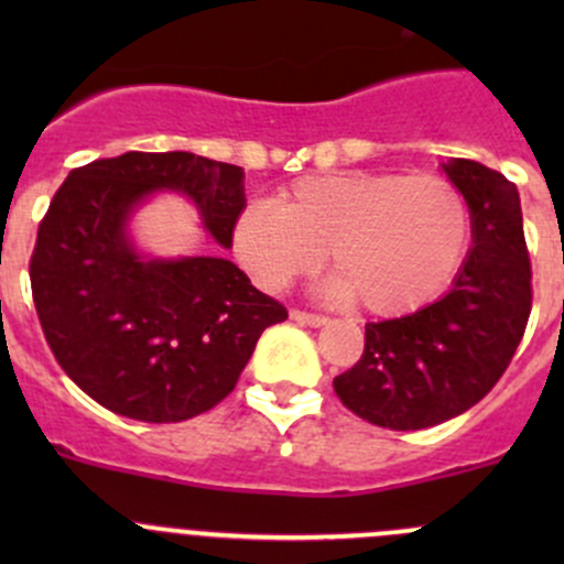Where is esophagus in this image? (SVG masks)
Segmentation results:
<instances>
[{"instance_id":"esophagus-1","label":"esophagus","mask_w":564,"mask_h":564,"mask_svg":"<svg viewBox=\"0 0 564 564\" xmlns=\"http://www.w3.org/2000/svg\"><path fill=\"white\" fill-rule=\"evenodd\" d=\"M292 318L300 324H308V327H324V324H327V316L308 314V311H297V308L292 311Z\"/></svg>"}]
</instances>
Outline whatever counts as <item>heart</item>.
Instances as JSON below:
<instances>
[{"instance_id": "heart-1", "label": "heart", "mask_w": 564, "mask_h": 564, "mask_svg": "<svg viewBox=\"0 0 564 564\" xmlns=\"http://www.w3.org/2000/svg\"><path fill=\"white\" fill-rule=\"evenodd\" d=\"M237 261L267 292L322 267L329 294L403 316L440 297L469 246V204L442 174L333 172L303 176L275 204L253 202L231 231Z\"/></svg>"}]
</instances>
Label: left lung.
Wrapping results in <instances>:
<instances>
[{
  "mask_svg": "<svg viewBox=\"0 0 564 564\" xmlns=\"http://www.w3.org/2000/svg\"><path fill=\"white\" fill-rule=\"evenodd\" d=\"M445 172L466 196L475 240L456 283L414 314L368 322L362 357L333 379L340 403L382 429H431L475 406L508 371L532 311L516 185L466 158Z\"/></svg>",
  "mask_w": 564,
  "mask_h": 564,
  "instance_id": "1",
  "label": "left lung"
}]
</instances>
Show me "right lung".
Masks as SVG:
<instances>
[{"mask_svg":"<svg viewBox=\"0 0 564 564\" xmlns=\"http://www.w3.org/2000/svg\"><path fill=\"white\" fill-rule=\"evenodd\" d=\"M163 187L191 196L213 240L231 246L246 209L240 166L124 152L67 174L30 259L40 327L62 371L100 406L144 423H180L224 401L259 335L289 316L229 259L135 256L124 220Z\"/></svg>","mask_w":564,"mask_h":564,"instance_id":"add662e5","label":"right lung"}]
</instances>
